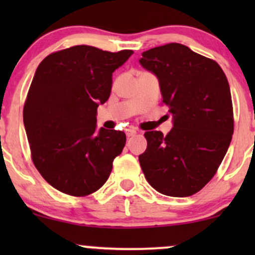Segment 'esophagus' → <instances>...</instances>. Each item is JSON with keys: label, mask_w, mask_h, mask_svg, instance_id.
Returning <instances> with one entry per match:
<instances>
[{"label": "esophagus", "mask_w": 255, "mask_h": 255, "mask_svg": "<svg viewBox=\"0 0 255 255\" xmlns=\"http://www.w3.org/2000/svg\"><path fill=\"white\" fill-rule=\"evenodd\" d=\"M135 134H136V130L134 129V128H127V129H126V135L128 137L135 135Z\"/></svg>", "instance_id": "obj_1"}]
</instances>
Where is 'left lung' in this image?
Masks as SVG:
<instances>
[{"label": "left lung", "instance_id": "left-lung-1", "mask_svg": "<svg viewBox=\"0 0 255 255\" xmlns=\"http://www.w3.org/2000/svg\"><path fill=\"white\" fill-rule=\"evenodd\" d=\"M139 62L159 83L172 128L146 131L139 156L147 182L169 197H189L217 171L234 133L229 83L217 62L169 43L142 52Z\"/></svg>", "mask_w": 255, "mask_h": 255}]
</instances>
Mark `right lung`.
Returning a JSON list of instances; mask_svg holds the SVG:
<instances>
[{
  "mask_svg": "<svg viewBox=\"0 0 255 255\" xmlns=\"http://www.w3.org/2000/svg\"><path fill=\"white\" fill-rule=\"evenodd\" d=\"M131 50L75 45L38 66L24 107L34 165L57 191L84 197L107 182L126 145L121 130H97V108L109 98L113 73Z\"/></svg>",
  "mask_w": 255,
  "mask_h": 255,
  "instance_id": "obj_1",
  "label": "right lung"
}]
</instances>
